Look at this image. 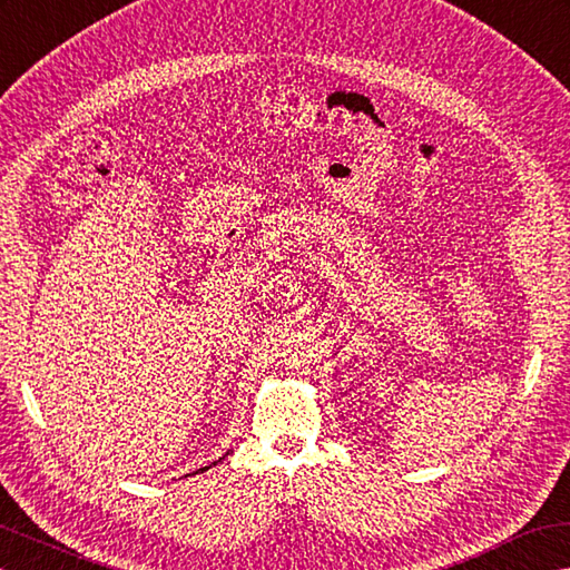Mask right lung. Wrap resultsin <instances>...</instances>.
Returning <instances> with one entry per match:
<instances>
[{"label":"right lung","mask_w":570,"mask_h":570,"mask_svg":"<svg viewBox=\"0 0 570 570\" xmlns=\"http://www.w3.org/2000/svg\"><path fill=\"white\" fill-rule=\"evenodd\" d=\"M204 470H209V466H202V470H199V472H204Z\"/></svg>","instance_id":"right-lung-1"}]
</instances>
